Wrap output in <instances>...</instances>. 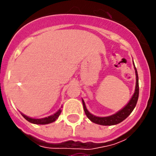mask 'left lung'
<instances>
[{
    "instance_id": "left-lung-1",
    "label": "left lung",
    "mask_w": 156,
    "mask_h": 156,
    "mask_svg": "<svg viewBox=\"0 0 156 156\" xmlns=\"http://www.w3.org/2000/svg\"><path fill=\"white\" fill-rule=\"evenodd\" d=\"M134 65V64H133ZM135 69V73H136V87H135L134 94H133V97H131L129 103H127L126 106L123 108L116 112L115 114L112 115L107 116V117H97V116L94 115L91 113L88 112L85 106L84 101L82 100L83 106H84V112H85L86 115L90 120L92 122L95 124H98L100 125H117V124L120 123L122 121L125 120L127 117H128L129 115L132 112L133 108L136 106V103L138 100V97H139V81H138V75L137 71H136V67L134 66Z\"/></svg>"
}]
</instances>
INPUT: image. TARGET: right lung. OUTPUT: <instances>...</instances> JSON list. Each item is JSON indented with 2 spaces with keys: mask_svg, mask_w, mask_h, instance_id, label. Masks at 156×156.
<instances>
[{
  "mask_svg": "<svg viewBox=\"0 0 156 156\" xmlns=\"http://www.w3.org/2000/svg\"><path fill=\"white\" fill-rule=\"evenodd\" d=\"M61 112H62V110L59 109L56 113H55V114L52 115L48 116V117H46V118H44V119H31V118H29L28 117V116L23 115V113H21V114L22 115H23V117L28 121V122H31V123L36 124V125H47V124H50V123H52V122H55V121H56V119H58V117L59 116Z\"/></svg>",
  "mask_w": 156,
  "mask_h": 156,
  "instance_id": "right-lung-1",
  "label": "right lung"
}]
</instances>
